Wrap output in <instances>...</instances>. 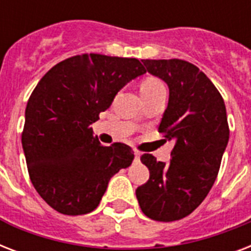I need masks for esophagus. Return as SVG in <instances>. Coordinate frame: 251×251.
<instances>
[{"label":"esophagus","mask_w":251,"mask_h":251,"mask_svg":"<svg viewBox=\"0 0 251 251\" xmlns=\"http://www.w3.org/2000/svg\"><path fill=\"white\" fill-rule=\"evenodd\" d=\"M134 159H135V161H139V159H141V153H134Z\"/></svg>","instance_id":"1"}]
</instances>
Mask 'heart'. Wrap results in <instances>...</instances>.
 Listing matches in <instances>:
<instances>
[{"instance_id":"1","label":"heart","mask_w":251,"mask_h":251,"mask_svg":"<svg viewBox=\"0 0 251 251\" xmlns=\"http://www.w3.org/2000/svg\"><path fill=\"white\" fill-rule=\"evenodd\" d=\"M160 91H165L164 86L155 76L146 78V79L142 80L141 86H139L141 96H149V95H153L156 94V92H160Z\"/></svg>"}]
</instances>
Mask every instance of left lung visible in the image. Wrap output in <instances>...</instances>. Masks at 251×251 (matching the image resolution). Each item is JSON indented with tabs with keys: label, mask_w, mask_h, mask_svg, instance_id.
<instances>
[{
	"label": "left lung",
	"mask_w": 251,
	"mask_h": 251,
	"mask_svg": "<svg viewBox=\"0 0 251 251\" xmlns=\"http://www.w3.org/2000/svg\"><path fill=\"white\" fill-rule=\"evenodd\" d=\"M146 70L169 88L159 131L173 142L171 160L145 153L150 179L135 190L146 216L175 222L206 198L218 176L229 129L226 104L216 87L195 65L182 60H142Z\"/></svg>",
	"instance_id": "left-lung-1"
}]
</instances>
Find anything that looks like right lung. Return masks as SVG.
Returning a JSON list of instances; mask_svg holds the SVG:
<instances>
[{
  "instance_id": "obj_1",
  "label": "right lung",
  "mask_w": 251,
  "mask_h": 251,
  "mask_svg": "<svg viewBox=\"0 0 251 251\" xmlns=\"http://www.w3.org/2000/svg\"><path fill=\"white\" fill-rule=\"evenodd\" d=\"M143 74L137 58L83 54L53 66L35 87L22 146L31 182L52 208L72 216L94 211L109 179L133 163L129 146H101L91 125Z\"/></svg>"
}]
</instances>
